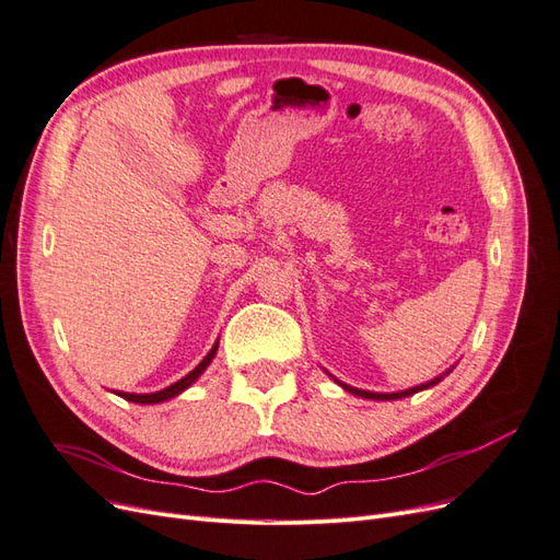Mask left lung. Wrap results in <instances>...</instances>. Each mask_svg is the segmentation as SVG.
Returning a JSON list of instances; mask_svg holds the SVG:
<instances>
[{
  "label": "left lung",
  "mask_w": 560,
  "mask_h": 560,
  "mask_svg": "<svg viewBox=\"0 0 560 560\" xmlns=\"http://www.w3.org/2000/svg\"><path fill=\"white\" fill-rule=\"evenodd\" d=\"M439 381L442 378H434V381H430V383H425V385H418V387H411V389H404V393H393V395H378V393H366V389H358V387H350V385H343L348 393H352V395H358V397H366V399H401V397H409V395H413V393H418V389H425V387H430V385H436Z\"/></svg>",
  "instance_id": "obj_1"
}]
</instances>
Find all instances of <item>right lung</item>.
<instances>
[{
    "instance_id": "obj_1",
    "label": "right lung",
    "mask_w": 560,
    "mask_h": 560,
    "mask_svg": "<svg viewBox=\"0 0 560 560\" xmlns=\"http://www.w3.org/2000/svg\"><path fill=\"white\" fill-rule=\"evenodd\" d=\"M214 352H217V343H214V348L206 354V358H202V362L191 371V374H186L182 381H177V383H173L171 387H165V389H161V393H151V395H130V393H118L121 395L124 399H128V401H135V404H159V401H165V399H171V397H177L182 389H186L189 387L202 371L208 369V364L212 362V358H214Z\"/></svg>"
}]
</instances>
